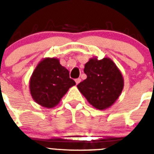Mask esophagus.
Returning a JSON list of instances; mask_svg holds the SVG:
<instances>
[{
	"label": "esophagus",
	"instance_id": "esophagus-1",
	"mask_svg": "<svg viewBox=\"0 0 154 154\" xmlns=\"http://www.w3.org/2000/svg\"><path fill=\"white\" fill-rule=\"evenodd\" d=\"M75 83H76V85H78L79 83L80 82H81V79H76L75 80Z\"/></svg>",
	"mask_w": 154,
	"mask_h": 154
}]
</instances>
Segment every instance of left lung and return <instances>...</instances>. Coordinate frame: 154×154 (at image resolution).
Segmentation results:
<instances>
[{"mask_svg":"<svg viewBox=\"0 0 154 154\" xmlns=\"http://www.w3.org/2000/svg\"><path fill=\"white\" fill-rule=\"evenodd\" d=\"M86 79L77 87L92 106L97 109H106L114 104L124 86L120 70L109 58L99 60L90 58L85 65Z\"/></svg>","mask_w":154,"mask_h":154,"instance_id":"left-lung-1","label":"left lung"}]
</instances>
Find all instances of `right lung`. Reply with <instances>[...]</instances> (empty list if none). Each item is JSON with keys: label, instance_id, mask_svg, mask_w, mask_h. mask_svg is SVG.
<instances>
[{"label": "right lung", "instance_id": "right-lung-1", "mask_svg": "<svg viewBox=\"0 0 154 154\" xmlns=\"http://www.w3.org/2000/svg\"><path fill=\"white\" fill-rule=\"evenodd\" d=\"M75 85L69 72L56 58H45L39 62L29 81L30 93L35 103L51 109L56 106L69 88Z\"/></svg>", "mask_w": 154, "mask_h": 154}]
</instances>
